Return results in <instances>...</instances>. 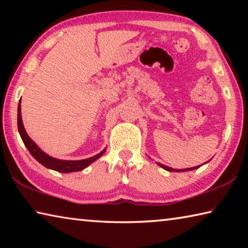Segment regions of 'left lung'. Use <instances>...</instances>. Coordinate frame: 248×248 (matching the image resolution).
<instances>
[{
    "mask_svg": "<svg viewBox=\"0 0 248 248\" xmlns=\"http://www.w3.org/2000/svg\"><path fill=\"white\" fill-rule=\"evenodd\" d=\"M156 164H157L158 166H161L162 169H164V170H169V171H187V170H196V169H198V167H200V166H201V165H199V166H196V167H190V169H185V170H174V169H171V167H169V166H166V165H163V164H161V163H156Z\"/></svg>",
    "mask_w": 248,
    "mask_h": 248,
    "instance_id": "1",
    "label": "left lung"
}]
</instances>
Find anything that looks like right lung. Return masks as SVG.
Returning <instances> with one entry per match:
<instances>
[{"label":"right lung","instance_id":"right-lung-1","mask_svg":"<svg viewBox=\"0 0 248 248\" xmlns=\"http://www.w3.org/2000/svg\"><path fill=\"white\" fill-rule=\"evenodd\" d=\"M17 127H18V132L20 134V138H22L25 146H26L27 150L29 151V153L32 155L33 158H36L41 165L47 167V169L60 171V173H72V171H78L86 169L90 164H92V163L95 162L96 159L102 156V155L105 153V151H106V149H105L100 153L96 154L95 156L81 159V161H63V159H58L50 156V155H48L47 153H45L44 151H41L39 149V146L28 137V134L23 124L22 114H20V100H19L18 109H17Z\"/></svg>","mask_w":248,"mask_h":248}]
</instances>
